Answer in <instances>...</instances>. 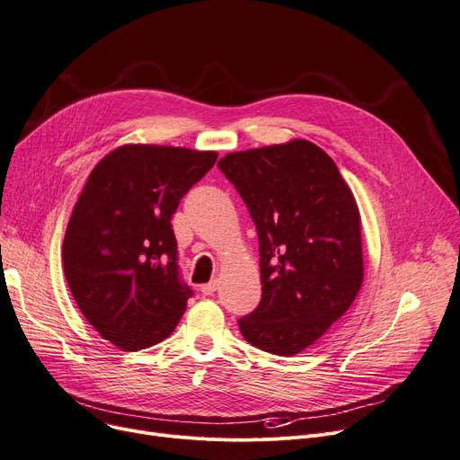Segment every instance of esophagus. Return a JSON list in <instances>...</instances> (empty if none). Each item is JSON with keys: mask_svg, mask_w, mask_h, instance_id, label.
I'll use <instances>...</instances> for the list:
<instances>
[{"mask_svg": "<svg viewBox=\"0 0 460 460\" xmlns=\"http://www.w3.org/2000/svg\"><path fill=\"white\" fill-rule=\"evenodd\" d=\"M217 288H218V283L217 281H210L207 285H201V294L203 296H212L214 292H217Z\"/></svg>", "mask_w": 460, "mask_h": 460, "instance_id": "esophagus-1", "label": "esophagus"}]
</instances>
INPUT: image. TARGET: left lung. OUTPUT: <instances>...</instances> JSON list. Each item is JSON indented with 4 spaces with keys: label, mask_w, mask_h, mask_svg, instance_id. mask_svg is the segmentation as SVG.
<instances>
[{
    "label": "left lung",
    "mask_w": 460,
    "mask_h": 460,
    "mask_svg": "<svg viewBox=\"0 0 460 460\" xmlns=\"http://www.w3.org/2000/svg\"><path fill=\"white\" fill-rule=\"evenodd\" d=\"M218 168L259 234L262 297L238 320L252 346L290 357L339 320L362 285L360 214L323 149L307 140L229 153Z\"/></svg>",
    "instance_id": "8db88e82"
}]
</instances>
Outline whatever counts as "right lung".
I'll list each match as a JSON object with an SVG mask.
<instances>
[{
    "label": "right lung",
    "instance_id": "add662e5",
    "mask_svg": "<svg viewBox=\"0 0 460 460\" xmlns=\"http://www.w3.org/2000/svg\"><path fill=\"white\" fill-rule=\"evenodd\" d=\"M214 151L121 146L92 170L63 242V268L86 322L126 351L163 342L187 309L172 217L214 166Z\"/></svg>",
    "mask_w": 460,
    "mask_h": 460
}]
</instances>
